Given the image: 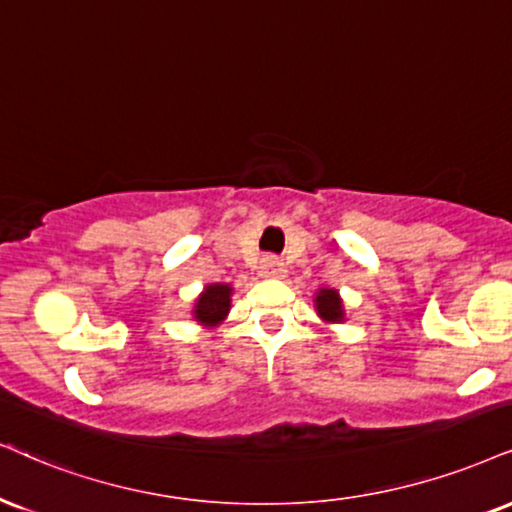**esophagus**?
Here are the masks:
<instances>
[{
    "label": "esophagus",
    "mask_w": 512,
    "mask_h": 512,
    "mask_svg": "<svg viewBox=\"0 0 512 512\" xmlns=\"http://www.w3.org/2000/svg\"><path fill=\"white\" fill-rule=\"evenodd\" d=\"M258 275L270 277V280H280V277L287 275V268H285V263H282V261H277V258L268 256V258H263L261 266H258Z\"/></svg>",
    "instance_id": "obj_1"
}]
</instances>
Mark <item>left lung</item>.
<instances>
[{
  "mask_svg": "<svg viewBox=\"0 0 512 512\" xmlns=\"http://www.w3.org/2000/svg\"><path fill=\"white\" fill-rule=\"evenodd\" d=\"M313 304H315V313H318V318L323 320L325 325H337L346 320L344 299L342 294H339V289L320 287L313 296Z\"/></svg>",
  "mask_w": 512,
  "mask_h": 512,
  "instance_id": "8db88e82",
  "label": "left lung"
}]
</instances>
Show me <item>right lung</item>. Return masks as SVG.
<instances>
[{
  "label": "right lung",
  "instance_id": "right-lung-1",
  "mask_svg": "<svg viewBox=\"0 0 512 512\" xmlns=\"http://www.w3.org/2000/svg\"><path fill=\"white\" fill-rule=\"evenodd\" d=\"M232 294H235V287L227 285V282H211L201 289V294L194 299L192 308H189V315L197 325L204 327V330H213V327H220L225 323L227 313L232 308Z\"/></svg>",
  "mask_w": 512,
  "mask_h": 512
}]
</instances>
